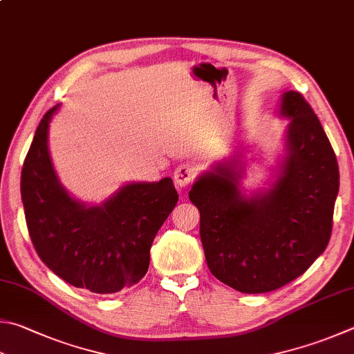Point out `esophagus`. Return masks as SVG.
Returning a JSON list of instances; mask_svg holds the SVG:
<instances>
[{
    "label": "esophagus",
    "mask_w": 354,
    "mask_h": 354,
    "mask_svg": "<svg viewBox=\"0 0 354 354\" xmlns=\"http://www.w3.org/2000/svg\"><path fill=\"white\" fill-rule=\"evenodd\" d=\"M196 177V169L189 163H180L174 171V182L180 188H186Z\"/></svg>",
    "instance_id": "1"
}]
</instances>
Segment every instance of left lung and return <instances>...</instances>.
Wrapping results in <instances>:
<instances>
[{"label":"left lung","mask_w":354,"mask_h":354,"mask_svg":"<svg viewBox=\"0 0 354 354\" xmlns=\"http://www.w3.org/2000/svg\"><path fill=\"white\" fill-rule=\"evenodd\" d=\"M281 114L290 118L286 156L268 192L246 198L232 162L216 165L189 191L211 274L246 295L302 276L331 237L339 191L335 151L299 92H285Z\"/></svg>","instance_id":"left-lung-1"}]
</instances>
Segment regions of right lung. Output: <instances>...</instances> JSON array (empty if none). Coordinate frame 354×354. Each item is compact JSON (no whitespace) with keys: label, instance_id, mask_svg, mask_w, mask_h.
I'll return each instance as SVG.
<instances>
[{"label":"right lung","instance_id":"obj_1","mask_svg":"<svg viewBox=\"0 0 354 354\" xmlns=\"http://www.w3.org/2000/svg\"><path fill=\"white\" fill-rule=\"evenodd\" d=\"M46 112L21 171L26 223L37 254L63 281L98 295L132 286L149 268V250L178 194L169 177L129 183L102 206L72 198L58 182L48 148Z\"/></svg>","mask_w":354,"mask_h":354}]
</instances>
